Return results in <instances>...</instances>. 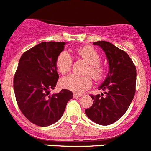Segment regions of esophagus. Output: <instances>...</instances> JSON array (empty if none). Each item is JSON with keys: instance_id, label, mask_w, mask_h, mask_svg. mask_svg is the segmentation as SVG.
Wrapping results in <instances>:
<instances>
[{"instance_id": "1", "label": "esophagus", "mask_w": 151, "mask_h": 151, "mask_svg": "<svg viewBox=\"0 0 151 151\" xmlns=\"http://www.w3.org/2000/svg\"><path fill=\"white\" fill-rule=\"evenodd\" d=\"M80 97H81V95H80V94H77V93H76V92H74L73 93V98H80Z\"/></svg>"}]
</instances>
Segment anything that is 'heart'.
<instances>
[{
	"label": "heart",
	"instance_id": "1",
	"mask_svg": "<svg viewBox=\"0 0 151 151\" xmlns=\"http://www.w3.org/2000/svg\"><path fill=\"white\" fill-rule=\"evenodd\" d=\"M76 53L81 59L88 64L85 73L90 74L97 81L103 79L105 75V68L100 63L101 57L96 50L90 46H83L77 49ZM56 65L60 73H67L72 68V56L68 52L63 50L58 55L56 60ZM92 84V78L89 75L78 76L75 74H70L63 78L61 81L62 87L76 93H82L90 88Z\"/></svg>",
	"mask_w": 151,
	"mask_h": 151
}]
</instances>
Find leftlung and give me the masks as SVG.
Wrapping results in <instances>:
<instances>
[{
    "instance_id": "1",
    "label": "left lung",
    "mask_w": 151,
    "mask_h": 151,
    "mask_svg": "<svg viewBox=\"0 0 151 151\" xmlns=\"http://www.w3.org/2000/svg\"><path fill=\"white\" fill-rule=\"evenodd\" d=\"M94 45L105 52L109 71L99 86L104 94L91 95L93 104L85 109V113L97 124L108 126L118 120L128 110L135 95L137 70L124 50L106 41L96 42Z\"/></svg>"
}]
</instances>
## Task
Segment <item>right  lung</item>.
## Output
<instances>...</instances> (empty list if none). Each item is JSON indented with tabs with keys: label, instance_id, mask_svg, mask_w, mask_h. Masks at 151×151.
Returning <instances> with one entry per match:
<instances>
[{
	"label": "right lung",
	"instance_id": "obj_1",
	"mask_svg": "<svg viewBox=\"0 0 151 151\" xmlns=\"http://www.w3.org/2000/svg\"><path fill=\"white\" fill-rule=\"evenodd\" d=\"M65 42H44L25 51L14 76V91L23 115L38 126H48L63 115L73 92L63 89L50 95L59 76L56 60Z\"/></svg>",
	"mask_w": 151,
	"mask_h": 151
}]
</instances>
